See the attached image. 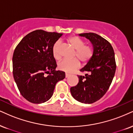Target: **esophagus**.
Returning <instances> with one entry per match:
<instances>
[{
    "instance_id": "obj_1",
    "label": "esophagus",
    "mask_w": 133,
    "mask_h": 133,
    "mask_svg": "<svg viewBox=\"0 0 133 133\" xmlns=\"http://www.w3.org/2000/svg\"><path fill=\"white\" fill-rule=\"evenodd\" d=\"M70 74H68V73H65V77H66V78H68V77H70Z\"/></svg>"
}]
</instances>
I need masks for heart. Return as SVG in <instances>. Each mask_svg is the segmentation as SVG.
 <instances>
[{"label": "heart", "instance_id": "obj_1", "mask_svg": "<svg viewBox=\"0 0 133 133\" xmlns=\"http://www.w3.org/2000/svg\"><path fill=\"white\" fill-rule=\"evenodd\" d=\"M67 42L73 49H75L73 57L75 58L71 60H63L58 65V69L68 73H71L81 66V63L86 64L91 60L94 54V50L91 45L85 44L83 39L79 37L71 36L67 38ZM60 42L57 41L52 47V54L55 60H60L61 55L59 53Z\"/></svg>", "mask_w": 133, "mask_h": 133}]
</instances>
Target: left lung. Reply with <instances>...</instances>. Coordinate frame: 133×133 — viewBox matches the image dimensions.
Here are the masks:
<instances>
[{
    "instance_id": "left-lung-1",
    "label": "left lung",
    "mask_w": 133,
    "mask_h": 133,
    "mask_svg": "<svg viewBox=\"0 0 133 133\" xmlns=\"http://www.w3.org/2000/svg\"><path fill=\"white\" fill-rule=\"evenodd\" d=\"M89 39L94 54L91 60L80 70L86 73L79 76V83L70 88L71 95L76 101L92 104L104 96L109 89L116 70L114 49L110 43L101 36L93 32L79 34Z\"/></svg>"
}]
</instances>
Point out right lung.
I'll use <instances>...</instances> for the list:
<instances>
[{
  "label": "right lung",
  "mask_w": 133,
  "mask_h": 133,
  "mask_svg": "<svg viewBox=\"0 0 133 133\" xmlns=\"http://www.w3.org/2000/svg\"><path fill=\"white\" fill-rule=\"evenodd\" d=\"M62 33L34 31L25 36L15 49L13 75L24 99L41 104L50 99L55 84L65 78V72L57 71L52 54L54 43Z\"/></svg>",
  "instance_id": "obj_1"
}]
</instances>
